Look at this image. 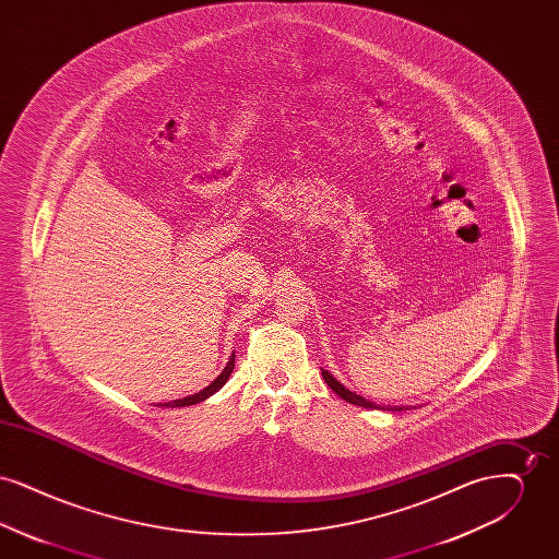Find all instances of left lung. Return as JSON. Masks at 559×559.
Masks as SVG:
<instances>
[{"label":"left lung","instance_id":"left-lung-1","mask_svg":"<svg viewBox=\"0 0 559 559\" xmlns=\"http://www.w3.org/2000/svg\"><path fill=\"white\" fill-rule=\"evenodd\" d=\"M322 371V379H324V383L340 396V399L346 400L349 404H356V406H362V408H381V411H408L411 406H385V404H377V402H372V400L365 399V396H360V394H356V392H352V390H347L344 383H340L337 381V377H333L331 372L324 371V369H320Z\"/></svg>","mask_w":559,"mask_h":559}]
</instances>
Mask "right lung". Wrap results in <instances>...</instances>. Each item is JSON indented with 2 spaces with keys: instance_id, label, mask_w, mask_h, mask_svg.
Listing matches in <instances>:
<instances>
[{
  "instance_id": "1",
  "label": "right lung",
  "mask_w": 559,
  "mask_h": 559,
  "mask_svg": "<svg viewBox=\"0 0 559 559\" xmlns=\"http://www.w3.org/2000/svg\"><path fill=\"white\" fill-rule=\"evenodd\" d=\"M233 369H235V354L228 358V365L224 367V371L219 372L207 388H203L201 392H197V394H192V396H187V399L171 400V402H165V404L159 402L157 406H190V404L203 402V400H207L210 396H213L217 390H222V385L228 381V377H230Z\"/></svg>"
}]
</instances>
